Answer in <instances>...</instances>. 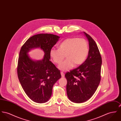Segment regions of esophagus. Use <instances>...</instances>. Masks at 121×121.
<instances>
[{
    "instance_id": "esophagus-1",
    "label": "esophagus",
    "mask_w": 121,
    "mask_h": 121,
    "mask_svg": "<svg viewBox=\"0 0 121 121\" xmlns=\"http://www.w3.org/2000/svg\"><path fill=\"white\" fill-rule=\"evenodd\" d=\"M61 74L62 77H64V75H65L64 73L63 72H61Z\"/></svg>"
}]
</instances>
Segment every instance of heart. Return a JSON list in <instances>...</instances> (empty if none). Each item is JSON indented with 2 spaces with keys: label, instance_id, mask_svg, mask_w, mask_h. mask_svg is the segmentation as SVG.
<instances>
[{
  "label": "heart",
  "instance_id": "b5f03b06",
  "mask_svg": "<svg viewBox=\"0 0 121 121\" xmlns=\"http://www.w3.org/2000/svg\"><path fill=\"white\" fill-rule=\"evenodd\" d=\"M89 47L87 41L83 38H70L66 39L59 46V49L52 48L50 56L52 61L59 64L65 57L67 59L58 65V69L66 71L71 69L75 65L82 64L88 54Z\"/></svg>",
  "mask_w": 121,
  "mask_h": 121
}]
</instances>
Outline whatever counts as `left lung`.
Masks as SVG:
<instances>
[{"instance_id":"8db88e82","label":"left lung","mask_w":121,"mask_h":121,"mask_svg":"<svg viewBox=\"0 0 121 121\" xmlns=\"http://www.w3.org/2000/svg\"><path fill=\"white\" fill-rule=\"evenodd\" d=\"M83 33L89 42L88 56L82 65L65 74L67 96L76 103L84 102L91 98L101 80L102 58L99 48L93 39Z\"/></svg>"}]
</instances>
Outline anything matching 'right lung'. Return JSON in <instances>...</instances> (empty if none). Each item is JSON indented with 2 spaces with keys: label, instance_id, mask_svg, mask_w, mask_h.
Wrapping results in <instances>:
<instances>
[{
  "label": "right lung",
  "instance_id": "1",
  "mask_svg": "<svg viewBox=\"0 0 121 121\" xmlns=\"http://www.w3.org/2000/svg\"><path fill=\"white\" fill-rule=\"evenodd\" d=\"M60 37L52 34L35 35L21 47L17 65V75L25 93L33 101L47 102L51 98L53 86L61 77L60 70L50 61V51ZM40 48L44 52L43 58L35 61L28 54L31 49Z\"/></svg>",
  "mask_w": 121,
  "mask_h": 121
}]
</instances>
